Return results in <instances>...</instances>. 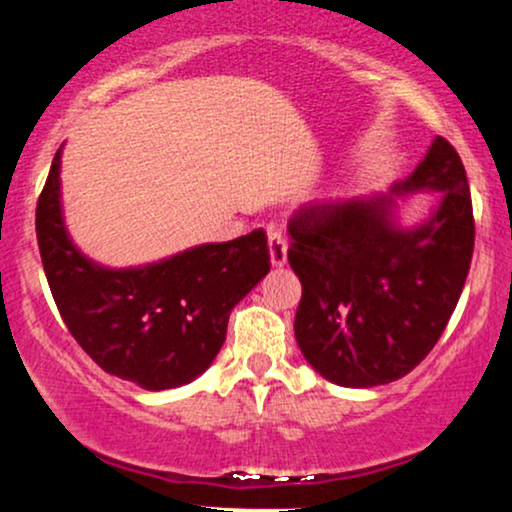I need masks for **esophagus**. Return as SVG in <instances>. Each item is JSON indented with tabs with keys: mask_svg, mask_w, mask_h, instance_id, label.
I'll return each mask as SVG.
<instances>
[{
	"mask_svg": "<svg viewBox=\"0 0 512 512\" xmlns=\"http://www.w3.org/2000/svg\"><path fill=\"white\" fill-rule=\"evenodd\" d=\"M267 241H269V257L274 267H285L288 262V241H285V234L278 227H267Z\"/></svg>",
	"mask_w": 512,
	"mask_h": 512,
	"instance_id": "obj_1",
	"label": "esophagus"
}]
</instances>
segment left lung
Masks as SVG:
<instances>
[{
	"label": "left lung",
	"instance_id": "8db88e82",
	"mask_svg": "<svg viewBox=\"0 0 512 512\" xmlns=\"http://www.w3.org/2000/svg\"><path fill=\"white\" fill-rule=\"evenodd\" d=\"M414 193L436 196L421 221L405 223ZM288 229V260L302 281L295 337L306 363L346 388L412 372L447 327L473 257V206L456 149L433 138L388 194L309 203Z\"/></svg>",
	"mask_w": 512,
	"mask_h": 512
}]
</instances>
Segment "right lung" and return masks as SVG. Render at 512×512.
Returning <instances> with one entry per match:
<instances>
[{
    "instance_id": "obj_1",
    "label": "right lung",
    "mask_w": 512,
    "mask_h": 512,
    "mask_svg": "<svg viewBox=\"0 0 512 512\" xmlns=\"http://www.w3.org/2000/svg\"><path fill=\"white\" fill-rule=\"evenodd\" d=\"M63 147L37 203V241L67 330L114 377L145 391L185 386L213 365L229 313L269 274L262 229L114 269L72 241L63 213Z\"/></svg>"
}]
</instances>
